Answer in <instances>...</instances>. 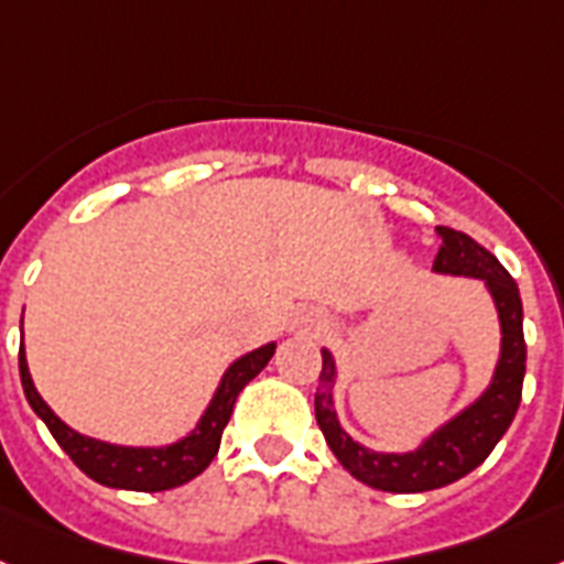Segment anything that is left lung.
Listing matches in <instances>:
<instances>
[{
	"instance_id": "1",
	"label": "left lung",
	"mask_w": 564,
	"mask_h": 564,
	"mask_svg": "<svg viewBox=\"0 0 564 564\" xmlns=\"http://www.w3.org/2000/svg\"><path fill=\"white\" fill-rule=\"evenodd\" d=\"M441 250L432 271L441 276L478 279L490 293L496 316H499V360L492 369L490 383L484 386L469 406L458 415L432 430L415 449L409 453H380L355 441L339 426L334 406V386H337V360L323 348V371L314 394L316 423L332 446L334 458L357 478L383 492H426L458 481L484 464V458L499 444L507 426L513 423L516 409L522 403L524 362L528 346L522 332V296L516 279L501 268V262L467 232L438 227Z\"/></svg>"
}]
</instances>
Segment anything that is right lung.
<instances>
[{"mask_svg":"<svg viewBox=\"0 0 564 564\" xmlns=\"http://www.w3.org/2000/svg\"><path fill=\"white\" fill-rule=\"evenodd\" d=\"M273 351H276V343H264V346L253 348L248 355H241L239 360H232L193 430L184 438L161 446L109 444V441H97L91 435L72 430L36 392L31 371H28L25 343L20 346V377L28 403L36 412V417L48 426V432L63 446L65 455L91 481L111 487V490L161 492L193 481L195 476H202L204 469L209 467V460L216 458L218 444H221V432H225L227 421L232 415L236 398L271 362Z\"/></svg>","mask_w":564,"mask_h":564,"instance_id":"obj_1","label":"right lung"}]
</instances>
